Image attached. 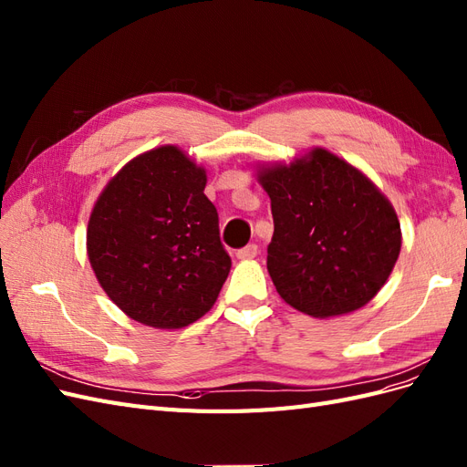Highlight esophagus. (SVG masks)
<instances>
[{"instance_id": "34e87169", "label": "esophagus", "mask_w": 467, "mask_h": 467, "mask_svg": "<svg viewBox=\"0 0 467 467\" xmlns=\"http://www.w3.org/2000/svg\"><path fill=\"white\" fill-rule=\"evenodd\" d=\"M256 254H258V246L256 244H248V246H244L241 250H236V258L238 260H252V258H256Z\"/></svg>"}]
</instances>
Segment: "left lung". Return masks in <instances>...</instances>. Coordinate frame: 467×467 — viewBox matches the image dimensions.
<instances>
[{"mask_svg": "<svg viewBox=\"0 0 467 467\" xmlns=\"http://www.w3.org/2000/svg\"><path fill=\"white\" fill-rule=\"evenodd\" d=\"M270 195L268 272L287 305L315 318L362 309L388 282L401 224L362 170L321 146L289 164H258Z\"/></svg>", "mask_w": 467, "mask_h": 467, "instance_id": "obj_1", "label": "left lung"}]
</instances>
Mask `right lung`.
I'll return each instance as SVG.
<instances>
[{
  "mask_svg": "<svg viewBox=\"0 0 467 467\" xmlns=\"http://www.w3.org/2000/svg\"><path fill=\"white\" fill-rule=\"evenodd\" d=\"M207 171L176 144L117 171L91 209L86 250L99 285L132 321L176 330L215 305L231 272Z\"/></svg>",
  "mask_w": 467,
  "mask_h": 467,
  "instance_id": "1",
  "label": "right lung"
}]
</instances>
